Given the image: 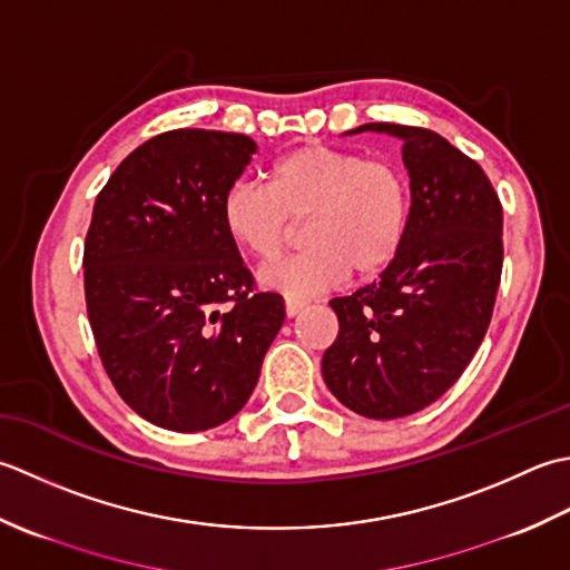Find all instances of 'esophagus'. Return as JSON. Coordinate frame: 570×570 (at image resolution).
Here are the masks:
<instances>
[{"label": "esophagus", "instance_id": "34e87169", "mask_svg": "<svg viewBox=\"0 0 570 570\" xmlns=\"http://www.w3.org/2000/svg\"><path fill=\"white\" fill-rule=\"evenodd\" d=\"M305 305H307L305 299H297V297H285V312H287V317H295V315H299V312L305 309Z\"/></svg>", "mask_w": 570, "mask_h": 570}]
</instances>
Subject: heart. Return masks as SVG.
<instances>
[{"instance_id": "b5f03b06", "label": "heart", "mask_w": 570, "mask_h": 570, "mask_svg": "<svg viewBox=\"0 0 570 570\" xmlns=\"http://www.w3.org/2000/svg\"><path fill=\"white\" fill-rule=\"evenodd\" d=\"M220 220L228 238L258 261L277 258L305 220L309 248L265 265L261 283L309 297L342 285L352 271L374 277L396 261L409 234L411 184L391 159L305 145L275 161L268 187L230 184Z\"/></svg>"}]
</instances>
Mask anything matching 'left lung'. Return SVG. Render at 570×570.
<instances>
[{
  "label": "left lung",
  "instance_id": "1",
  "mask_svg": "<svg viewBox=\"0 0 570 570\" xmlns=\"http://www.w3.org/2000/svg\"><path fill=\"white\" fill-rule=\"evenodd\" d=\"M403 139L411 220L379 281L330 305L340 334L322 376L346 409L391 421L438 401L472 362L502 281V202L478 161L413 125L368 122L352 132Z\"/></svg>",
  "mask_w": 570,
  "mask_h": 570
}]
</instances>
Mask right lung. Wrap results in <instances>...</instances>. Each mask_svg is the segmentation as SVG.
<instances>
[{
	"mask_svg": "<svg viewBox=\"0 0 570 570\" xmlns=\"http://www.w3.org/2000/svg\"><path fill=\"white\" fill-rule=\"evenodd\" d=\"M255 142L238 132H161L127 155L92 206L86 307L115 391L177 433L234 417L285 322L220 220Z\"/></svg>",
	"mask_w": 570,
	"mask_h": 570,
	"instance_id": "1",
	"label": "right lung"
}]
</instances>
